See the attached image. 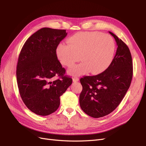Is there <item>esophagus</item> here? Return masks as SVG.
<instances>
[{"label":"esophagus","mask_w":146,"mask_h":146,"mask_svg":"<svg viewBox=\"0 0 146 146\" xmlns=\"http://www.w3.org/2000/svg\"><path fill=\"white\" fill-rule=\"evenodd\" d=\"M72 80H73L74 82H77L79 81V78L77 77H74L72 78Z\"/></svg>","instance_id":"obj_1"}]
</instances>
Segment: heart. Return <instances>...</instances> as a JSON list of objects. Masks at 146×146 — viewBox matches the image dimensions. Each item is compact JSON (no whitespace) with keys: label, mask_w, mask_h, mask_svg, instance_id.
Here are the masks:
<instances>
[{"label":"heart","mask_w":146,"mask_h":146,"mask_svg":"<svg viewBox=\"0 0 146 146\" xmlns=\"http://www.w3.org/2000/svg\"><path fill=\"white\" fill-rule=\"evenodd\" d=\"M69 44L61 43L57 47L56 54L61 63L71 67L80 60L82 62L69 69L72 76L99 74L111 63L116 46L113 38L99 32H78L70 36Z\"/></svg>","instance_id":"1"}]
</instances>
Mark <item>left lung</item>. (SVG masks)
Returning <instances> with one entry per match:
<instances>
[{
	"label": "left lung",
	"mask_w": 146,
	"mask_h": 146,
	"mask_svg": "<svg viewBox=\"0 0 146 146\" xmlns=\"http://www.w3.org/2000/svg\"><path fill=\"white\" fill-rule=\"evenodd\" d=\"M109 33L117 46L111 63L100 74L80 78L83 87L79 98L80 107L88 116L94 118L107 115L117 107L129 90L133 77L129 47L116 35Z\"/></svg>",
	"instance_id": "8db88e82"
}]
</instances>
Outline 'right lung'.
Instances as JSON below:
<instances>
[{
    "label": "right lung",
    "instance_id": "right-lung-1",
    "mask_svg": "<svg viewBox=\"0 0 146 146\" xmlns=\"http://www.w3.org/2000/svg\"><path fill=\"white\" fill-rule=\"evenodd\" d=\"M67 34L66 30L42 28L29 38L20 52L16 69L20 96L26 107L38 115L55 112L60 96L72 83L64 76L66 70L56 52ZM54 76L60 78L54 80Z\"/></svg>",
    "mask_w": 146,
    "mask_h": 146
}]
</instances>
